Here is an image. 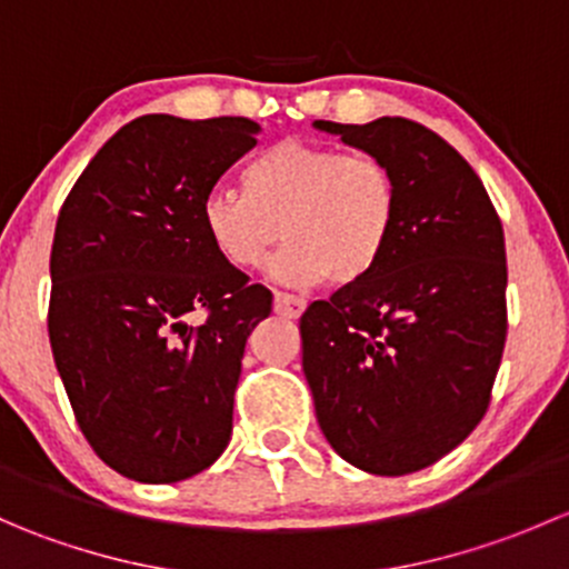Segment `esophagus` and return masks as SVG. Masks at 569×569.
Listing matches in <instances>:
<instances>
[{
    "mask_svg": "<svg viewBox=\"0 0 569 569\" xmlns=\"http://www.w3.org/2000/svg\"><path fill=\"white\" fill-rule=\"evenodd\" d=\"M302 311H306V300H300V297L295 295H286V291H278L274 295V313L283 319H297L302 317Z\"/></svg>",
    "mask_w": 569,
    "mask_h": 569,
    "instance_id": "34e87169",
    "label": "esophagus"
}]
</instances>
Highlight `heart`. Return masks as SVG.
<instances>
[{
    "mask_svg": "<svg viewBox=\"0 0 569 569\" xmlns=\"http://www.w3.org/2000/svg\"><path fill=\"white\" fill-rule=\"evenodd\" d=\"M399 217V187L386 162L306 140H283L252 157L242 194H206L203 233L233 269L256 272L280 239L274 274L286 283H358L386 252Z\"/></svg>",
    "mask_w": 569,
    "mask_h": 569,
    "instance_id": "heart-1",
    "label": "heart"
}]
</instances>
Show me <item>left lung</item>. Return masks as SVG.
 Returning a JSON list of instances; mask_svg holds the SVG:
<instances>
[{
    "mask_svg": "<svg viewBox=\"0 0 569 569\" xmlns=\"http://www.w3.org/2000/svg\"><path fill=\"white\" fill-rule=\"evenodd\" d=\"M313 126L391 168L399 217L375 272L302 313V371L336 455L405 476L457 449L490 405L507 341L503 228L481 178L427 126Z\"/></svg>",
    "mask_w": 569,
    "mask_h": 569,
    "instance_id": "obj_1",
    "label": "left lung"
}]
</instances>
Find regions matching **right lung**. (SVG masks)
<instances>
[{
    "label": "right lung",
    "instance_id": "add662e5",
    "mask_svg": "<svg viewBox=\"0 0 569 569\" xmlns=\"http://www.w3.org/2000/svg\"><path fill=\"white\" fill-rule=\"evenodd\" d=\"M258 131L250 118L142 114L57 217L51 355L79 429L126 479H189L231 440L244 343L272 295L217 256L200 206Z\"/></svg>",
    "mask_w": 569,
    "mask_h": 569
}]
</instances>
